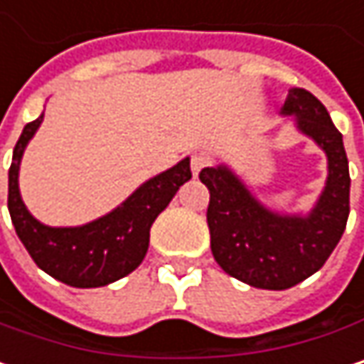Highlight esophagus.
<instances>
[{
    "mask_svg": "<svg viewBox=\"0 0 364 364\" xmlns=\"http://www.w3.org/2000/svg\"><path fill=\"white\" fill-rule=\"evenodd\" d=\"M205 165H207V159H205L203 155L195 153V155L191 157V169H193V173H195V176H199V171L203 169Z\"/></svg>",
    "mask_w": 364,
    "mask_h": 364,
    "instance_id": "esophagus-1",
    "label": "esophagus"
}]
</instances>
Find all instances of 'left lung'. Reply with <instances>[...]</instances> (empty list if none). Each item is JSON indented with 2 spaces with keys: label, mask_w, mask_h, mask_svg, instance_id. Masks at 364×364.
<instances>
[{
  "label": "left lung",
  "mask_w": 364,
  "mask_h": 364,
  "mask_svg": "<svg viewBox=\"0 0 364 364\" xmlns=\"http://www.w3.org/2000/svg\"><path fill=\"white\" fill-rule=\"evenodd\" d=\"M281 114L294 117L297 132L327 157L325 186L308 213L266 207L226 163L199 173L209 188L207 226L215 262L226 274L270 291L312 277L340 243L350 213L348 157L323 102L304 87H291Z\"/></svg>",
  "instance_id": "8db88e82"
}]
</instances>
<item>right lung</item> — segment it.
<instances>
[{"label":"right lung","instance_id":"right-lung-1","mask_svg":"<svg viewBox=\"0 0 364 364\" xmlns=\"http://www.w3.org/2000/svg\"><path fill=\"white\" fill-rule=\"evenodd\" d=\"M43 121V113L26 123L14 146L8 171V209L18 239L33 262L56 281L90 289L114 283L134 272L146 251L151 226L169 205L178 188L193 178L191 159H182L140 184L113 211L81 226H48L24 205L18 171L24 149Z\"/></svg>","mask_w":364,"mask_h":364}]
</instances>
